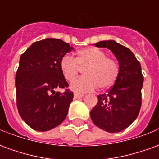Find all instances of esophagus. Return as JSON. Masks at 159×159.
<instances>
[{
    "label": "esophagus",
    "instance_id": "esophagus-1",
    "mask_svg": "<svg viewBox=\"0 0 159 159\" xmlns=\"http://www.w3.org/2000/svg\"><path fill=\"white\" fill-rule=\"evenodd\" d=\"M84 96V94L83 93H74V97L76 98V99H78V98H82V97Z\"/></svg>",
    "mask_w": 159,
    "mask_h": 159
}]
</instances>
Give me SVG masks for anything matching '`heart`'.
<instances>
[{"mask_svg":"<svg viewBox=\"0 0 159 159\" xmlns=\"http://www.w3.org/2000/svg\"><path fill=\"white\" fill-rule=\"evenodd\" d=\"M63 76L72 82L83 70L85 75L71 83L76 92H89L97 88L107 89L113 85L119 73V65L115 59L107 57L104 50L95 47L79 50L76 58L70 54L63 56L59 63Z\"/></svg>","mask_w":159,"mask_h":159,"instance_id":"obj_1","label":"heart"}]
</instances>
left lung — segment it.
Wrapping results in <instances>:
<instances>
[{
	"label": "left lung",
	"mask_w": 159,
	"mask_h": 159,
	"mask_svg": "<svg viewBox=\"0 0 159 159\" xmlns=\"http://www.w3.org/2000/svg\"><path fill=\"white\" fill-rule=\"evenodd\" d=\"M94 45L113 52L119 62V73L107 93L97 96L98 102L90 117L100 129L117 133L129 126L140 112L144 80L141 66L129 49L114 41H102Z\"/></svg>",
	"instance_id": "8db88e82"
}]
</instances>
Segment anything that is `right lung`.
<instances>
[{
  "mask_svg": "<svg viewBox=\"0 0 159 159\" xmlns=\"http://www.w3.org/2000/svg\"><path fill=\"white\" fill-rule=\"evenodd\" d=\"M72 48L60 39L48 38L33 43L23 53L16 72V100L22 119L31 129L48 131L66 119L73 92L59 68ZM56 88H66L63 93Z\"/></svg>",
  "mask_w": 159,
  "mask_h": 159,
  "instance_id": "obj_1",
  "label": "right lung"
}]
</instances>
